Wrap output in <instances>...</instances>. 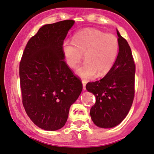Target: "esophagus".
Here are the masks:
<instances>
[{
	"instance_id": "1",
	"label": "esophagus",
	"mask_w": 154,
	"mask_h": 154,
	"mask_svg": "<svg viewBox=\"0 0 154 154\" xmlns=\"http://www.w3.org/2000/svg\"><path fill=\"white\" fill-rule=\"evenodd\" d=\"M82 84H83V89L85 90L86 89V81L82 80Z\"/></svg>"
}]
</instances>
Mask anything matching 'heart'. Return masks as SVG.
<instances>
[{
	"instance_id": "obj_1",
	"label": "heart",
	"mask_w": 154,
	"mask_h": 154,
	"mask_svg": "<svg viewBox=\"0 0 154 154\" xmlns=\"http://www.w3.org/2000/svg\"><path fill=\"white\" fill-rule=\"evenodd\" d=\"M119 44L116 36L97 29H85L77 32L73 41H63L62 50L67 65L75 69L83 60L84 63L78 70L84 79L104 75L113 68L119 56Z\"/></svg>"
}]
</instances>
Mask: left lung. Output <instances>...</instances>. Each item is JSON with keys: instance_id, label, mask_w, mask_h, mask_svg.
I'll use <instances>...</instances> for the list:
<instances>
[{"instance_id": "obj_1", "label": "left lung", "mask_w": 154, "mask_h": 154, "mask_svg": "<svg viewBox=\"0 0 154 154\" xmlns=\"http://www.w3.org/2000/svg\"><path fill=\"white\" fill-rule=\"evenodd\" d=\"M117 35L120 48L113 68L102 79L86 85L96 97L90 110L91 120L102 128L120 124L128 114L134 97L135 65L132 51L118 30Z\"/></svg>"}]
</instances>
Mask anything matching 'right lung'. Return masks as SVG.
<instances>
[{
  "mask_svg": "<svg viewBox=\"0 0 154 154\" xmlns=\"http://www.w3.org/2000/svg\"><path fill=\"white\" fill-rule=\"evenodd\" d=\"M74 22L68 20L41 27L27 42L20 63L22 104L31 121L45 130L65 125L70 105L83 89L62 50Z\"/></svg>",
  "mask_w": 154,
  "mask_h": 154,
  "instance_id": "1",
  "label": "right lung"
}]
</instances>
